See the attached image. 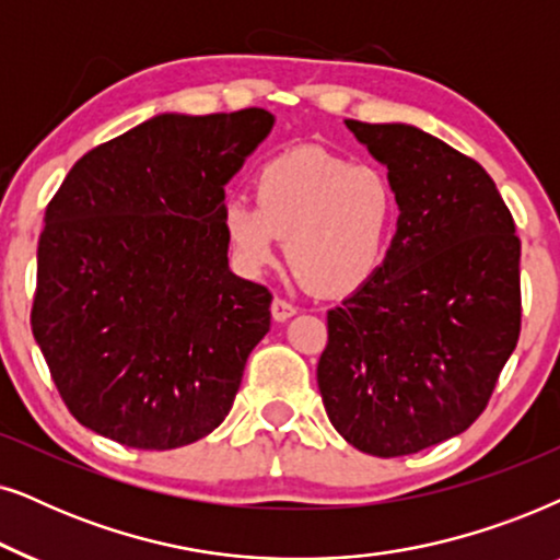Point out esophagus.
<instances>
[{"mask_svg": "<svg viewBox=\"0 0 560 560\" xmlns=\"http://www.w3.org/2000/svg\"><path fill=\"white\" fill-rule=\"evenodd\" d=\"M271 315L276 323H284V319H289L292 315H296V307L289 300H284V296H273L271 302Z\"/></svg>", "mask_w": 560, "mask_h": 560, "instance_id": "esophagus-1", "label": "esophagus"}]
</instances>
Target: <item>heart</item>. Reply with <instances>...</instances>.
<instances>
[{
	"instance_id": "heart-1",
	"label": "heart",
	"mask_w": 560,
	"mask_h": 560,
	"mask_svg": "<svg viewBox=\"0 0 560 560\" xmlns=\"http://www.w3.org/2000/svg\"><path fill=\"white\" fill-rule=\"evenodd\" d=\"M256 205L233 199L222 228L237 264L260 271L276 245L317 294H346L366 284L384 264L397 230V191L376 166L325 151H292L268 161L253 182Z\"/></svg>"
}]
</instances>
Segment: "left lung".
Wrapping results in <instances>:
<instances>
[{"label": "left lung", "instance_id": "left-lung-1", "mask_svg": "<svg viewBox=\"0 0 560 560\" xmlns=\"http://www.w3.org/2000/svg\"><path fill=\"white\" fill-rule=\"evenodd\" d=\"M346 125L389 168L401 214L378 271L327 312L317 384L353 448L409 456L487 409L523 323L520 237L474 159L412 125Z\"/></svg>", "mask_w": 560, "mask_h": 560}]
</instances>
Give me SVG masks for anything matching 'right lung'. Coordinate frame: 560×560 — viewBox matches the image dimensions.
Instances as JSON below:
<instances>
[{
  "mask_svg": "<svg viewBox=\"0 0 560 560\" xmlns=\"http://www.w3.org/2000/svg\"><path fill=\"white\" fill-rule=\"evenodd\" d=\"M271 125L159 115L81 155L48 202L30 325L84 428L168 451L225 420L271 325V292L228 268L225 184Z\"/></svg>",
  "mask_w": 560,
  "mask_h": 560,
  "instance_id": "obj_1",
  "label": "right lung"
}]
</instances>
